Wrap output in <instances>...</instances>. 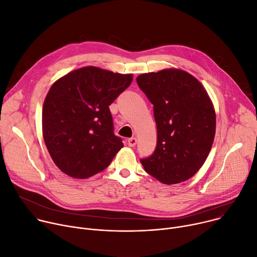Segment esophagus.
I'll list each match as a JSON object with an SVG mask.
<instances>
[{
    "instance_id": "obj_1",
    "label": "esophagus",
    "mask_w": 257,
    "mask_h": 257,
    "mask_svg": "<svg viewBox=\"0 0 257 257\" xmlns=\"http://www.w3.org/2000/svg\"><path fill=\"white\" fill-rule=\"evenodd\" d=\"M136 144H137V139L135 137H132V138L128 139V146L129 147H135Z\"/></svg>"
}]
</instances>
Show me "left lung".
Masks as SVG:
<instances>
[{
  "mask_svg": "<svg viewBox=\"0 0 257 257\" xmlns=\"http://www.w3.org/2000/svg\"><path fill=\"white\" fill-rule=\"evenodd\" d=\"M154 104L157 147L142 159L145 170L165 184L193 177L205 163L215 136V110L203 85L181 69L167 68L136 78Z\"/></svg>",
  "mask_w": 257,
  "mask_h": 257,
  "instance_id": "8db88e82",
  "label": "left lung"
}]
</instances>
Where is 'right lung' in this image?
<instances>
[{
    "label": "right lung",
    "instance_id": "1",
    "mask_svg": "<svg viewBox=\"0 0 257 257\" xmlns=\"http://www.w3.org/2000/svg\"><path fill=\"white\" fill-rule=\"evenodd\" d=\"M133 76L86 66L57 80L45 98L42 127L45 145L65 174L88 178L104 170L123 147L113 134L109 105Z\"/></svg>",
    "mask_w": 257,
    "mask_h": 257
}]
</instances>
